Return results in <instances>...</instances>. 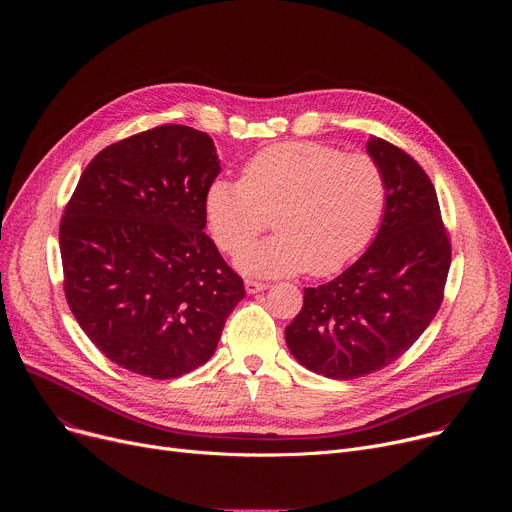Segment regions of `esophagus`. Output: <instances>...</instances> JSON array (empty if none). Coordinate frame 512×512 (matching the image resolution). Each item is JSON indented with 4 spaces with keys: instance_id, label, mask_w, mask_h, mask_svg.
<instances>
[{
    "instance_id": "1",
    "label": "esophagus",
    "mask_w": 512,
    "mask_h": 512,
    "mask_svg": "<svg viewBox=\"0 0 512 512\" xmlns=\"http://www.w3.org/2000/svg\"><path fill=\"white\" fill-rule=\"evenodd\" d=\"M267 287H269V283H265V281H257V279H247V281H245L247 294H259V291H263V289H267Z\"/></svg>"
}]
</instances>
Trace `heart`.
Returning a JSON list of instances; mask_svg holds the SVG:
<instances>
[{
  "instance_id": "b5f03b06",
  "label": "heart",
  "mask_w": 512,
  "mask_h": 512,
  "mask_svg": "<svg viewBox=\"0 0 512 512\" xmlns=\"http://www.w3.org/2000/svg\"><path fill=\"white\" fill-rule=\"evenodd\" d=\"M387 184L367 154L312 141L257 152L241 180H214L204 198L208 227L223 251L237 253L274 216L278 235L239 253L251 275H330L367 247L381 223Z\"/></svg>"
}]
</instances>
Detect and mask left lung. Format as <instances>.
<instances>
[{"label":"left lung","mask_w":512,"mask_h":512,"mask_svg":"<svg viewBox=\"0 0 512 512\" xmlns=\"http://www.w3.org/2000/svg\"><path fill=\"white\" fill-rule=\"evenodd\" d=\"M387 184L373 245L336 279L304 289L285 328L289 352L312 373L348 381L381 371L423 334L444 300L452 245L435 188L397 145L371 137Z\"/></svg>","instance_id":"1"}]
</instances>
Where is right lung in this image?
<instances>
[{"label": "right lung", "instance_id": "obj_1", "mask_svg": "<svg viewBox=\"0 0 512 512\" xmlns=\"http://www.w3.org/2000/svg\"><path fill=\"white\" fill-rule=\"evenodd\" d=\"M218 172L208 133L168 123L99 152L64 208L66 302L121 369L162 381L202 367L245 298L204 233Z\"/></svg>", "mask_w": 512, "mask_h": 512}]
</instances>
